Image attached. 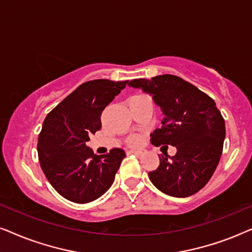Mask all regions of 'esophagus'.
Wrapping results in <instances>:
<instances>
[{
	"label": "esophagus",
	"instance_id": "1",
	"mask_svg": "<svg viewBox=\"0 0 252 252\" xmlns=\"http://www.w3.org/2000/svg\"><path fill=\"white\" fill-rule=\"evenodd\" d=\"M129 154H134V155H136V156H141V155H144L147 153V150H144V149H141V150H135V149H132V150H129L128 151Z\"/></svg>",
	"mask_w": 252,
	"mask_h": 252
}]
</instances>
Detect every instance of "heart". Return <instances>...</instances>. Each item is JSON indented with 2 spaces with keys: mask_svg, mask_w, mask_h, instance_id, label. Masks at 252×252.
<instances>
[{
  "mask_svg": "<svg viewBox=\"0 0 252 252\" xmlns=\"http://www.w3.org/2000/svg\"><path fill=\"white\" fill-rule=\"evenodd\" d=\"M129 142L132 143V144H136L137 142H139V137H137V136H132L129 139Z\"/></svg>",
  "mask_w": 252,
  "mask_h": 252,
  "instance_id": "b5f03b06",
  "label": "heart"
}]
</instances>
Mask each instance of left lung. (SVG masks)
Instances as JSON below:
<instances>
[{
  "label": "left lung",
  "instance_id": "obj_1",
  "mask_svg": "<svg viewBox=\"0 0 252 252\" xmlns=\"http://www.w3.org/2000/svg\"><path fill=\"white\" fill-rule=\"evenodd\" d=\"M129 87L142 89L165 116L150 134L154 146L177 148L170 157L159 155V166L149 172L155 187L173 197H188L208 184L222 154L225 120L213 99L177 75L134 79Z\"/></svg>",
  "mask_w": 252,
  "mask_h": 252
}]
</instances>
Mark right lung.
Masks as SVG:
<instances>
[{
	"label": "right lung",
	"mask_w": 252,
	"mask_h": 252,
	"mask_svg": "<svg viewBox=\"0 0 252 252\" xmlns=\"http://www.w3.org/2000/svg\"><path fill=\"white\" fill-rule=\"evenodd\" d=\"M128 81H87L65 97L44 119L37 155L44 175L58 194L74 203L101 197L115 181L125 151L113 148L95 155L86 146L101 129V115Z\"/></svg>",
	"instance_id": "1"
}]
</instances>
